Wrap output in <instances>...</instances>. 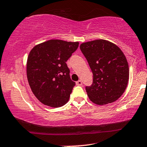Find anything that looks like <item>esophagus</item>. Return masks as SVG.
Listing matches in <instances>:
<instances>
[{
  "instance_id": "esophagus-1",
  "label": "esophagus",
  "mask_w": 147,
  "mask_h": 147,
  "mask_svg": "<svg viewBox=\"0 0 147 147\" xmlns=\"http://www.w3.org/2000/svg\"><path fill=\"white\" fill-rule=\"evenodd\" d=\"M76 84H77V86H81V85H82V81L81 80L77 81V82H76Z\"/></svg>"
}]
</instances>
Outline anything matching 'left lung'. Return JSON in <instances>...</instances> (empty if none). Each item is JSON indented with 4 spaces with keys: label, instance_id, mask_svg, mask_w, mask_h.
<instances>
[{
    "label": "left lung",
    "instance_id": "8db88e82",
    "mask_svg": "<svg viewBox=\"0 0 147 147\" xmlns=\"http://www.w3.org/2000/svg\"><path fill=\"white\" fill-rule=\"evenodd\" d=\"M80 49L93 73L92 84L86 87L90 100L100 105L116 101L126 89L129 76L123 51L101 39L82 43Z\"/></svg>",
    "mask_w": 147,
    "mask_h": 147
}]
</instances>
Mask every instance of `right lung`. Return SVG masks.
Segmentation results:
<instances>
[{"mask_svg":"<svg viewBox=\"0 0 147 147\" xmlns=\"http://www.w3.org/2000/svg\"><path fill=\"white\" fill-rule=\"evenodd\" d=\"M79 42L50 40L35 46L26 62V76L31 91L44 105L59 107L68 101L75 83L66 61Z\"/></svg>","mask_w":147,"mask_h":147,"instance_id":"add662e5","label":"right lung"}]
</instances>
